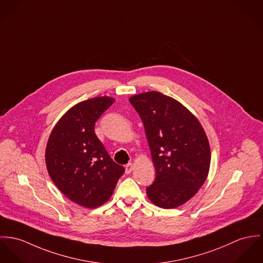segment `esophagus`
<instances>
[{
	"label": "esophagus",
	"mask_w": 263,
	"mask_h": 263,
	"mask_svg": "<svg viewBox=\"0 0 263 263\" xmlns=\"http://www.w3.org/2000/svg\"><path fill=\"white\" fill-rule=\"evenodd\" d=\"M133 170H134V164H133V162H129V163L126 165V167H125V172H126L127 175L131 174V172H132Z\"/></svg>",
	"instance_id": "1"
}]
</instances>
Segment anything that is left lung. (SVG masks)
<instances>
[{"label": "left lung", "mask_w": 263, "mask_h": 263, "mask_svg": "<svg viewBox=\"0 0 263 263\" xmlns=\"http://www.w3.org/2000/svg\"><path fill=\"white\" fill-rule=\"evenodd\" d=\"M143 121L155 181L146 190L151 203L174 209L190 201L210 171L211 148L198 118L172 97L150 90L129 98Z\"/></svg>", "instance_id": "1"}]
</instances>
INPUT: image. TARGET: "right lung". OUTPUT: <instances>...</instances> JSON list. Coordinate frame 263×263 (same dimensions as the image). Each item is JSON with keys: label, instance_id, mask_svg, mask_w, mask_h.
<instances>
[{"label": "right lung", "instance_id": "obj_1", "mask_svg": "<svg viewBox=\"0 0 263 263\" xmlns=\"http://www.w3.org/2000/svg\"><path fill=\"white\" fill-rule=\"evenodd\" d=\"M114 102L104 96L76 104L58 121L46 144L50 178L66 198L85 208L108 202L125 172L95 133V123Z\"/></svg>", "mask_w": 263, "mask_h": 263}]
</instances>
